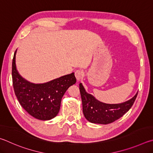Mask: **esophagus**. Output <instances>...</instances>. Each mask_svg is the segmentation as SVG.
<instances>
[{
	"mask_svg": "<svg viewBox=\"0 0 153 153\" xmlns=\"http://www.w3.org/2000/svg\"><path fill=\"white\" fill-rule=\"evenodd\" d=\"M74 75L75 76H76L77 81H80V80L82 79V77H83V73H82V72L81 70H77V71H75Z\"/></svg>",
	"mask_w": 153,
	"mask_h": 153,
	"instance_id": "esophagus-1",
	"label": "esophagus"
}]
</instances>
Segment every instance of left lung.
I'll list each match as a JSON object with an SVG mask.
<instances>
[{
    "label": "left lung",
    "mask_w": 153,
    "mask_h": 153,
    "mask_svg": "<svg viewBox=\"0 0 153 153\" xmlns=\"http://www.w3.org/2000/svg\"><path fill=\"white\" fill-rule=\"evenodd\" d=\"M82 99V111L88 121L94 124H108L122 117L134 103L138 93L126 102L119 104H107L96 100L87 93L81 83L79 85Z\"/></svg>",
    "instance_id": "left-lung-1"
}]
</instances>
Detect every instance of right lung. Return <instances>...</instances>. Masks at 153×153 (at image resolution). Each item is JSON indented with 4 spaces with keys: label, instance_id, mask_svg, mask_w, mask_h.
<instances>
[{
    "label": "right lung",
    "instance_id": "obj_1",
    "mask_svg": "<svg viewBox=\"0 0 153 153\" xmlns=\"http://www.w3.org/2000/svg\"><path fill=\"white\" fill-rule=\"evenodd\" d=\"M14 53L12 63V78L14 91L23 108L35 118L49 120L57 116L61 100L68 87L76 81L74 73L43 84H34L26 81L19 74Z\"/></svg>",
    "mask_w": 153,
    "mask_h": 153
}]
</instances>
